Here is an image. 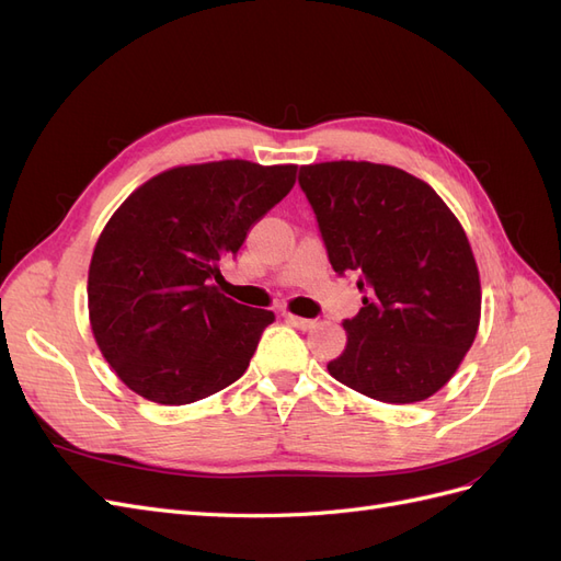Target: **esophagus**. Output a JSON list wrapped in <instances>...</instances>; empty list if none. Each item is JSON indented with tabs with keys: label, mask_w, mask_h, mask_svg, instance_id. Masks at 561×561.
Returning a JSON list of instances; mask_svg holds the SVG:
<instances>
[{
	"label": "esophagus",
	"mask_w": 561,
	"mask_h": 561,
	"mask_svg": "<svg viewBox=\"0 0 561 561\" xmlns=\"http://www.w3.org/2000/svg\"><path fill=\"white\" fill-rule=\"evenodd\" d=\"M283 318H285V322H290L293 328H297V330H311L316 322L313 320H309V318H299V316H295V313H290V311H285L283 313Z\"/></svg>",
	"instance_id": "1"
}]
</instances>
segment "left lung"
<instances>
[{"instance_id": "8db88e82", "label": "left lung", "mask_w": 561, "mask_h": 561, "mask_svg": "<svg viewBox=\"0 0 561 561\" xmlns=\"http://www.w3.org/2000/svg\"><path fill=\"white\" fill-rule=\"evenodd\" d=\"M339 276H358L363 309L328 371L358 393L410 404L437 393L480 328L482 287L461 222L431 184L393 165L299 168Z\"/></svg>"}]
</instances>
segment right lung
Returning <instances> with one entry per match:
<instances>
[{"instance_id":"right-lung-1","label":"right lung","mask_w":561,"mask_h":561,"mask_svg":"<svg viewBox=\"0 0 561 561\" xmlns=\"http://www.w3.org/2000/svg\"><path fill=\"white\" fill-rule=\"evenodd\" d=\"M297 165L243 159L178 165L138 186L100 233L89 318L135 393L190 404L243 377L274 313L225 297L219 260L293 190Z\"/></svg>"}]
</instances>
